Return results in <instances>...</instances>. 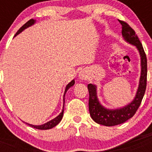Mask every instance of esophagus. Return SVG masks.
I'll return each mask as SVG.
<instances>
[{
    "label": "esophagus",
    "mask_w": 152,
    "mask_h": 152,
    "mask_svg": "<svg viewBox=\"0 0 152 152\" xmlns=\"http://www.w3.org/2000/svg\"><path fill=\"white\" fill-rule=\"evenodd\" d=\"M79 77H80V79H82V80H85L86 78H87V75H86V74L84 73V72H80V73H79Z\"/></svg>",
    "instance_id": "1"
}]
</instances>
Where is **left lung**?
I'll use <instances>...</instances> for the list:
<instances>
[{
    "label": "left lung",
    "mask_w": 152,
    "mask_h": 152,
    "mask_svg": "<svg viewBox=\"0 0 152 152\" xmlns=\"http://www.w3.org/2000/svg\"><path fill=\"white\" fill-rule=\"evenodd\" d=\"M122 25V34L126 41L135 45L139 49L141 55L142 73L139 89L134 100L128 106L119 110H111L104 108L100 104L96 97V87L89 84L88 85L89 91V111L91 116L96 123L107 126H113L121 124L127 121L135 115L139 109L142 98L144 96L147 85V58L142 44L135 32L127 23L123 20H119Z\"/></svg>",
    "instance_id": "obj_1"
}]
</instances>
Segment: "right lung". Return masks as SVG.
Returning <instances> with one entry per match:
<instances>
[{
  "mask_svg": "<svg viewBox=\"0 0 152 152\" xmlns=\"http://www.w3.org/2000/svg\"><path fill=\"white\" fill-rule=\"evenodd\" d=\"M35 23V21L33 20V19H31V20H29V21H27V22L26 23L24 24L23 26H21L20 29H19V30L17 31V33H16V35L19 34L20 33H21L23 30L24 29H26V28L29 27V26H31V25H33V23ZM15 35V36H16ZM74 84H75V80H72L71 82L69 83V84H68V85L66 86V88H65V91H64V94H65V93L67 92V91H68V89H69L72 86H73ZM63 113H64V108H63V110L61 111V113L58 115V116H57L56 118H55V119H53L52 120H51V121L48 122V123H45V124L43 125H41V126H33V125H31V124H28V123H26V124H28L29 126H30L31 127H33V128H35V129H42V130H45V129H50L53 128V127H55V126H56V125H58V123H60V121L61 120V119H62V116H63Z\"/></svg>",
  "mask_w": 152,
  "mask_h": 152,
  "instance_id": "add662e5",
  "label": "right lung"
}]
</instances>
